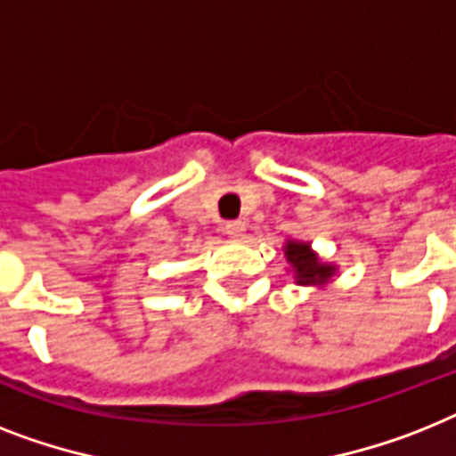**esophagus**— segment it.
Returning <instances> with one entry per match:
<instances>
[{
    "mask_svg": "<svg viewBox=\"0 0 456 456\" xmlns=\"http://www.w3.org/2000/svg\"><path fill=\"white\" fill-rule=\"evenodd\" d=\"M224 234H227L229 239L240 240L243 236H246V222H240V220L224 222Z\"/></svg>",
    "mask_w": 456,
    "mask_h": 456,
    "instance_id": "obj_1",
    "label": "esophagus"
}]
</instances>
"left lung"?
Segmentation results:
<instances>
[{
    "label": "left lung",
    "instance_id": "left-lung-1",
    "mask_svg": "<svg viewBox=\"0 0 456 456\" xmlns=\"http://www.w3.org/2000/svg\"><path fill=\"white\" fill-rule=\"evenodd\" d=\"M283 250H286V260L290 262L292 272H295L297 286H323L332 279L335 266L318 260V255L314 253L309 243L288 240Z\"/></svg>",
    "mask_w": 456,
    "mask_h": 456
}]
</instances>
